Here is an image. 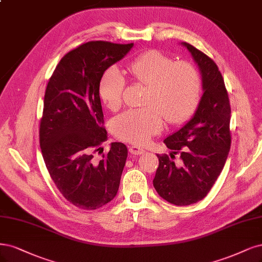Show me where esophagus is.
Masks as SVG:
<instances>
[{
  "label": "esophagus",
  "instance_id": "1",
  "mask_svg": "<svg viewBox=\"0 0 262 262\" xmlns=\"http://www.w3.org/2000/svg\"><path fill=\"white\" fill-rule=\"evenodd\" d=\"M129 151H130V154H132V155H137V156H139V155H143L144 152H145V150H144L142 147L137 146V145H132V146H130V147H129Z\"/></svg>",
  "mask_w": 262,
  "mask_h": 262
}]
</instances>
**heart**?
Instances as JSON below:
<instances>
[{
	"label": "heart",
	"mask_w": 262,
	"mask_h": 262,
	"mask_svg": "<svg viewBox=\"0 0 262 262\" xmlns=\"http://www.w3.org/2000/svg\"><path fill=\"white\" fill-rule=\"evenodd\" d=\"M134 82L147 85L145 104L116 117L113 131L117 138L135 144L147 142L158 133L165 119L172 124L186 121L200 102L201 77L187 62L174 60L159 51H147L133 58L127 66ZM125 79L121 71L112 66L100 79L98 93L112 111L121 106Z\"/></svg>",
	"instance_id": "b5f03b06"
}]
</instances>
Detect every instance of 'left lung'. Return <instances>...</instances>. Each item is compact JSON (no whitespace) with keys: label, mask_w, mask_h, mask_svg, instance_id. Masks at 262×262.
I'll use <instances>...</instances> for the list:
<instances>
[{"label":"left lung","mask_w":262,"mask_h":262,"mask_svg":"<svg viewBox=\"0 0 262 262\" xmlns=\"http://www.w3.org/2000/svg\"><path fill=\"white\" fill-rule=\"evenodd\" d=\"M181 45L191 53L201 71L203 95L192 118L164 140L173 154L180 152L181 160L176 164L167 155H157L159 166L152 184L168 203L187 206L209 193L227 161L231 107L215 62L193 45L186 42Z\"/></svg>","instance_id":"obj_1"}]
</instances>
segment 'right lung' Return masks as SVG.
<instances>
[{
    "mask_svg": "<svg viewBox=\"0 0 262 262\" xmlns=\"http://www.w3.org/2000/svg\"><path fill=\"white\" fill-rule=\"evenodd\" d=\"M132 48L133 43L105 41L80 45L60 59L45 90L42 156L59 192L81 209L100 208L118 192L127 146L112 143L100 160L93 158L107 141L98 83L104 71Z\"/></svg>",
    "mask_w": 262,
    "mask_h": 262,
    "instance_id": "right-lung-1",
    "label": "right lung"
}]
</instances>
